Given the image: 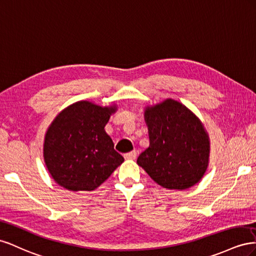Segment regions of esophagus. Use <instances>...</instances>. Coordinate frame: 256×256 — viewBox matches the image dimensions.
I'll return each instance as SVG.
<instances>
[{
    "label": "esophagus",
    "mask_w": 256,
    "mask_h": 256,
    "mask_svg": "<svg viewBox=\"0 0 256 256\" xmlns=\"http://www.w3.org/2000/svg\"><path fill=\"white\" fill-rule=\"evenodd\" d=\"M137 156V152L135 150L130 151V152H128L124 154V158H126V160H135Z\"/></svg>",
    "instance_id": "obj_1"
}]
</instances>
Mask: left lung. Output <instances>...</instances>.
Returning <instances> with one entry per match:
<instances>
[{
	"instance_id": "obj_1",
	"label": "left lung",
	"mask_w": 256,
	"mask_h": 256,
	"mask_svg": "<svg viewBox=\"0 0 256 256\" xmlns=\"http://www.w3.org/2000/svg\"><path fill=\"white\" fill-rule=\"evenodd\" d=\"M150 146L137 164L160 186L186 190L205 174L209 138L198 118L181 103L166 100L146 109Z\"/></svg>"
}]
</instances>
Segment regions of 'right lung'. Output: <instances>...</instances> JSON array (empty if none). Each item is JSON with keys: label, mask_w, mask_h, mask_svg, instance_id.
<instances>
[{"label": "right lung", "mask_w": 256, "mask_h": 256, "mask_svg": "<svg viewBox=\"0 0 256 256\" xmlns=\"http://www.w3.org/2000/svg\"><path fill=\"white\" fill-rule=\"evenodd\" d=\"M116 107L82 100L65 108L51 123L44 158L58 184L70 191H93L124 160L105 132Z\"/></svg>", "instance_id": "right-lung-1"}]
</instances>
